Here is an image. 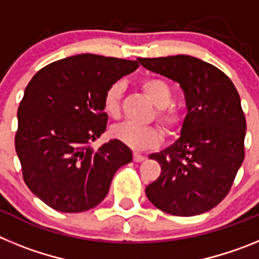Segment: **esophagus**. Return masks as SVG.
Masks as SVG:
<instances>
[{"mask_svg": "<svg viewBox=\"0 0 259 259\" xmlns=\"http://www.w3.org/2000/svg\"><path fill=\"white\" fill-rule=\"evenodd\" d=\"M144 159H145V157H144L143 154H140V153H134V161L135 162H143Z\"/></svg>", "mask_w": 259, "mask_h": 259, "instance_id": "34e87169", "label": "esophagus"}]
</instances>
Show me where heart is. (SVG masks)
<instances>
[{
  "instance_id": "heart-1",
  "label": "heart",
  "mask_w": 259,
  "mask_h": 259,
  "mask_svg": "<svg viewBox=\"0 0 259 259\" xmlns=\"http://www.w3.org/2000/svg\"><path fill=\"white\" fill-rule=\"evenodd\" d=\"M141 88L157 106L158 120L168 131L179 127L182 123V115L176 107L168 105L172 100V89L168 83L158 77H152L144 80L141 83ZM122 91V83H114L106 89L104 95V110L111 118L119 116ZM111 135L136 150L150 149L159 145L162 141V131L155 125H140L128 122L122 123L111 128Z\"/></svg>"
}]
</instances>
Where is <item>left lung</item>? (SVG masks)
Returning a JSON list of instances; mask_svg holds the SVG:
<instances>
[{
  "instance_id": "8db88e82",
  "label": "left lung",
  "mask_w": 259,
  "mask_h": 259,
  "mask_svg": "<svg viewBox=\"0 0 259 259\" xmlns=\"http://www.w3.org/2000/svg\"><path fill=\"white\" fill-rule=\"evenodd\" d=\"M141 66L179 83L187 115L180 136L149 155L162 172L145 188L157 209L193 217L215 207L230 192L244 161L246 122L227 75L191 56L139 58Z\"/></svg>"
}]
</instances>
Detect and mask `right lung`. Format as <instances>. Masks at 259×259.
Instances as JSON below:
<instances>
[{"instance_id":"add662e5","label":"right lung","mask_w":259,"mask_h":259,"mask_svg":"<svg viewBox=\"0 0 259 259\" xmlns=\"http://www.w3.org/2000/svg\"><path fill=\"white\" fill-rule=\"evenodd\" d=\"M137 61L79 54L41 68L18 109L15 150L27 187L48 206L81 212L106 197L114 175L132 162L120 140L95 149L106 131L104 95Z\"/></svg>"}]
</instances>
